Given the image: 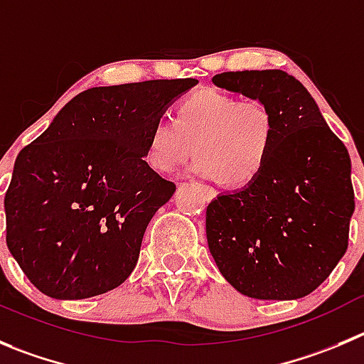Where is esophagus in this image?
I'll return each mask as SVG.
<instances>
[{
  "instance_id": "34e87169",
  "label": "esophagus",
  "mask_w": 364,
  "mask_h": 364,
  "mask_svg": "<svg viewBox=\"0 0 364 364\" xmlns=\"http://www.w3.org/2000/svg\"><path fill=\"white\" fill-rule=\"evenodd\" d=\"M203 191H205V196L209 200H213L214 196H216V189L214 188H209V186H203Z\"/></svg>"
}]
</instances>
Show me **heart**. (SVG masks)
I'll return each instance as SVG.
<instances>
[{
    "instance_id": "heart-1",
    "label": "heart",
    "mask_w": 364,
    "mask_h": 364,
    "mask_svg": "<svg viewBox=\"0 0 364 364\" xmlns=\"http://www.w3.org/2000/svg\"><path fill=\"white\" fill-rule=\"evenodd\" d=\"M273 139L275 119L262 100L202 89L180 103L176 121L159 116L151 123L144 159L155 171L171 173L195 148L193 173L241 186L264 168Z\"/></svg>"
}]
</instances>
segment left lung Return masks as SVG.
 Masks as SVG:
<instances>
[{
    "label": "left lung",
    "instance_id": "left-lung-1",
    "mask_svg": "<svg viewBox=\"0 0 364 364\" xmlns=\"http://www.w3.org/2000/svg\"><path fill=\"white\" fill-rule=\"evenodd\" d=\"M213 84L262 100L275 119V139L254 180L207 207L210 255L232 288L250 299H302L347 252L354 214L350 155L288 73H220Z\"/></svg>",
    "mask_w": 364,
    "mask_h": 364
}]
</instances>
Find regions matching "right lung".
I'll use <instances>...</instances> for the list:
<instances>
[{"label": "right lung", "mask_w": 364, "mask_h": 364, "mask_svg": "<svg viewBox=\"0 0 364 364\" xmlns=\"http://www.w3.org/2000/svg\"><path fill=\"white\" fill-rule=\"evenodd\" d=\"M196 84L87 89L19 151L5 195L6 245L41 293L89 299L132 273L148 223L176 189L144 161L148 130Z\"/></svg>", "instance_id": "right-lung-1"}]
</instances>
